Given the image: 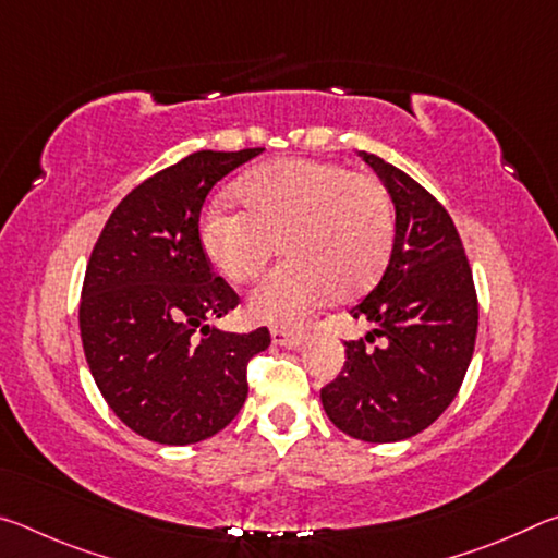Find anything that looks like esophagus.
<instances>
[{"label": "esophagus", "mask_w": 558, "mask_h": 558, "mask_svg": "<svg viewBox=\"0 0 558 558\" xmlns=\"http://www.w3.org/2000/svg\"><path fill=\"white\" fill-rule=\"evenodd\" d=\"M270 337H272V344L286 347V349H298L302 342H305V335L288 332V329H272Z\"/></svg>", "instance_id": "obj_1"}]
</instances>
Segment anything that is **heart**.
Listing matches in <instances>:
<instances>
[{
  "mask_svg": "<svg viewBox=\"0 0 558 558\" xmlns=\"http://www.w3.org/2000/svg\"><path fill=\"white\" fill-rule=\"evenodd\" d=\"M241 209L214 204L202 243L223 278H256L282 241L288 258L251 295V315L295 327L335 298L369 290L391 256L396 216L386 186L369 174L317 159H278L241 179Z\"/></svg>",
  "mask_w": 558,
  "mask_h": 558,
  "instance_id": "1",
  "label": "heart"
}]
</instances>
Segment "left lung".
Masks as SVG:
<instances>
[{
  "mask_svg": "<svg viewBox=\"0 0 558 558\" xmlns=\"http://www.w3.org/2000/svg\"><path fill=\"white\" fill-rule=\"evenodd\" d=\"M362 157L391 194L393 248L379 286L349 310L374 329L344 342V369L319 396L347 436L396 442L428 428L460 391L475 352L477 292L446 206L381 157Z\"/></svg>",
  "mask_w": 558,
  "mask_h": 558,
  "instance_id": "obj_1",
  "label": "left lung"
}]
</instances>
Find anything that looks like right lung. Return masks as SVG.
I'll return each mask as SVG.
<instances>
[{"label": "right lung", "instance_id": "right-lung-1", "mask_svg": "<svg viewBox=\"0 0 558 558\" xmlns=\"http://www.w3.org/2000/svg\"><path fill=\"white\" fill-rule=\"evenodd\" d=\"M263 153H199L145 179L93 245L78 325L102 399L130 430L189 446L229 426L248 396V362L268 327L235 335L209 327L241 298L214 276L199 216L206 194Z\"/></svg>", "mask_w": 558, "mask_h": 558}]
</instances>
